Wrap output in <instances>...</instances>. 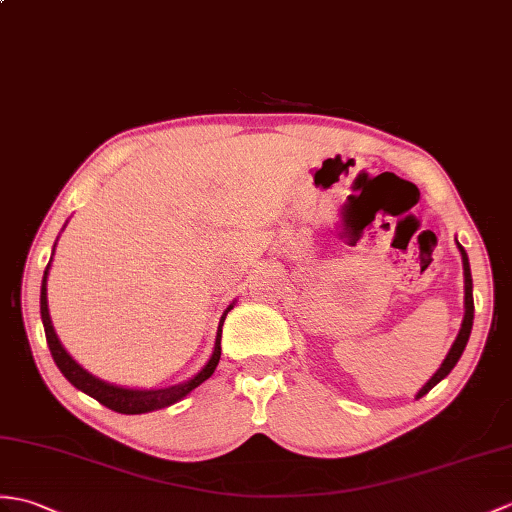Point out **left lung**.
<instances>
[{
  "mask_svg": "<svg viewBox=\"0 0 512 512\" xmlns=\"http://www.w3.org/2000/svg\"><path fill=\"white\" fill-rule=\"evenodd\" d=\"M458 244V251H460V257H462V270H465V318H462V325H460V331L458 336L454 340V344H451L449 353L445 355L443 364L438 366V371L427 379V382L423 384V388L414 395V399H421L423 395H427L438 382H443V379L454 371V366L458 364L462 351H465L467 342H469V336H471V327H473V279H471V266H469V257H467V251L465 248L460 246V242L456 240Z\"/></svg>",
  "mask_w": 512,
  "mask_h": 512,
  "instance_id": "obj_1",
  "label": "left lung"
}]
</instances>
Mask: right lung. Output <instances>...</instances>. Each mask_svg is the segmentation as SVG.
<instances>
[{
    "mask_svg": "<svg viewBox=\"0 0 512 512\" xmlns=\"http://www.w3.org/2000/svg\"><path fill=\"white\" fill-rule=\"evenodd\" d=\"M52 257H54V251H52ZM52 257H50V264H47V268L43 272V281H41V320H43V327H45L47 347H50V353H52V358L58 366V371H61L67 377V382L71 386H76L78 390L85 392V395L93 397L95 401H100L102 406L111 408V410L120 412V414H146V412H152V410L168 408V406H172V403L181 401L194 388H198L202 382H205V379H209L213 375V371H216V366L220 362V353H222V347H220L222 325H224V318H227V314L233 310L235 301L220 316L216 344H213V351L209 355L207 364L202 366L194 377H189L187 382L174 384V386H168V388H126V386L109 384V382H104V379L91 375L85 366H80L65 351V347L61 344V340H58L54 325H52L50 307H47V277H50Z\"/></svg>",
    "mask_w": 512,
    "mask_h": 512,
    "instance_id": "1",
    "label": "right lung"
}]
</instances>
